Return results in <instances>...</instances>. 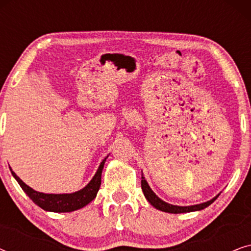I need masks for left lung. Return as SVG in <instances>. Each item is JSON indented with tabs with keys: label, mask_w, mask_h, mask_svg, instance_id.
<instances>
[{
	"label": "left lung",
	"mask_w": 251,
	"mask_h": 251,
	"mask_svg": "<svg viewBox=\"0 0 251 251\" xmlns=\"http://www.w3.org/2000/svg\"><path fill=\"white\" fill-rule=\"evenodd\" d=\"M142 190H143L144 195H145V198L147 199V201H149L154 208H156L157 210H161V211H164V212H169V214H183V212H191V211L202 210V209L207 208L208 205H210L212 202H214L216 199L218 198V195H217V197L211 199L210 201L203 202V203H200V204L187 205V207H180V205H174V204L167 203V202L161 200V199L157 197V195L154 193L152 190H151L150 185L147 184V181L145 179V177H144L143 173H142Z\"/></svg>",
	"instance_id": "8db88e82"
}]
</instances>
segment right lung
Segmentation results:
<instances>
[{"label":"right lung","mask_w":251,"mask_h":251,"mask_svg":"<svg viewBox=\"0 0 251 251\" xmlns=\"http://www.w3.org/2000/svg\"><path fill=\"white\" fill-rule=\"evenodd\" d=\"M105 161L106 157L101 161L97 173L95 174V176L92 177L90 183H89L87 186L83 187L80 191L70 194H46L41 193V192L34 191L32 187L26 185L15 173H13L11 168H10V170H11L12 176L16 178V180L18 181L20 187H22L24 192L28 195L30 200H32L35 204L39 205L40 208H42L43 210L52 212H71L85 207V205L90 203V202L96 198L101 184V171L102 168H104Z\"/></svg>","instance_id":"right-lung-1"}]
</instances>
